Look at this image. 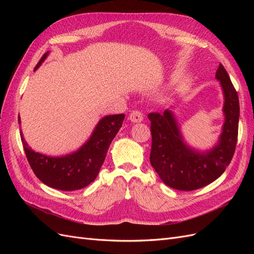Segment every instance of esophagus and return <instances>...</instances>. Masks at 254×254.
I'll return each mask as SVG.
<instances>
[{"label":"esophagus","mask_w":254,"mask_h":254,"mask_svg":"<svg viewBox=\"0 0 254 254\" xmlns=\"http://www.w3.org/2000/svg\"><path fill=\"white\" fill-rule=\"evenodd\" d=\"M129 121L132 123H141L143 121V114L140 111H132L129 115Z\"/></svg>","instance_id":"obj_1"}]
</instances>
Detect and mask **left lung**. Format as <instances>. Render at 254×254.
Instances as JSON below:
<instances>
[{
	"label": "left lung",
	"mask_w": 254,
	"mask_h": 254,
	"mask_svg": "<svg viewBox=\"0 0 254 254\" xmlns=\"http://www.w3.org/2000/svg\"><path fill=\"white\" fill-rule=\"evenodd\" d=\"M215 77L224 94L225 122L217 143L210 149L199 150L186 142L173 110L148 114L152 137L150 163L161 180L172 189L188 191L207 186L224 174L234 155L240 102L221 64Z\"/></svg>",
	"instance_id": "8db88e82"
}]
</instances>
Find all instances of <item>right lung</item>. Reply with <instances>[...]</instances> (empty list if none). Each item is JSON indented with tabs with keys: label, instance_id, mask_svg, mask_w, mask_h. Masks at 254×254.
<instances>
[{
	"label": "right lung",
	"instance_id": "1",
	"mask_svg": "<svg viewBox=\"0 0 254 254\" xmlns=\"http://www.w3.org/2000/svg\"><path fill=\"white\" fill-rule=\"evenodd\" d=\"M49 54L50 52L44 54L34 71L42 64ZM124 119L125 114L106 115L99 120L89 139L77 150L58 157L36 152L29 147L20 131L28 163L39 180L50 188L66 191L86 188L97 177ZM18 121L21 124L20 117Z\"/></svg>",
	"mask_w": 254,
	"mask_h": 254
}]
</instances>
